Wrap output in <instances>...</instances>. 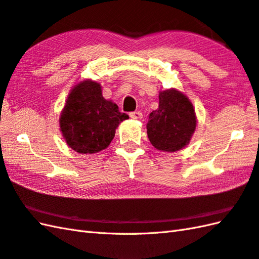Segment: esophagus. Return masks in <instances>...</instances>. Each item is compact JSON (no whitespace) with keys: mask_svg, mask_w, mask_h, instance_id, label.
I'll use <instances>...</instances> for the list:
<instances>
[{"mask_svg":"<svg viewBox=\"0 0 259 259\" xmlns=\"http://www.w3.org/2000/svg\"><path fill=\"white\" fill-rule=\"evenodd\" d=\"M130 117L135 120H140L142 118V113L140 111H134L130 112Z\"/></svg>","mask_w":259,"mask_h":259,"instance_id":"1","label":"esophagus"}]
</instances>
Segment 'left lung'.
Instances as JSON below:
<instances>
[{"mask_svg": "<svg viewBox=\"0 0 259 259\" xmlns=\"http://www.w3.org/2000/svg\"><path fill=\"white\" fill-rule=\"evenodd\" d=\"M194 107L176 88L159 94V108L149 116L147 134L152 146L163 152H176L189 144L196 129Z\"/></svg>", "mask_w": 259, "mask_h": 259, "instance_id": "left-lung-1", "label": "left lung"}]
</instances>
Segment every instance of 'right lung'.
Returning <instances> with one entry per match:
<instances>
[{
    "label": "right lung",
    "instance_id": "obj_1",
    "mask_svg": "<svg viewBox=\"0 0 259 259\" xmlns=\"http://www.w3.org/2000/svg\"><path fill=\"white\" fill-rule=\"evenodd\" d=\"M127 113L102 97L99 82L85 79L68 94L59 117V129L68 147L78 153L93 154L108 148Z\"/></svg>",
    "mask_w": 259,
    "mask_h": 259
}]
</instances>
